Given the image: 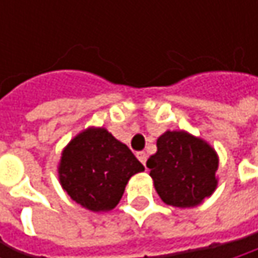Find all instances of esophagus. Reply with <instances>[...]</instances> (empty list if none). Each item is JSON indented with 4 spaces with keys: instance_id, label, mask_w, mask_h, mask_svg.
<instances>
[{
    "instance_id": "esophagus-1",
    "label": "esophagus",
    "mask_w": 258,
    "mask_h": 258,
    "mask_svg": "<svg viewBox=\"0 0 258 258\" xmlns=\"http://www.w3.org/2000/svg\"><path fill=\"white\" fill-rule=\"evenodd\" d=\"M136 157L139 158V161L145 166L146 164V152L145 151H139L137 154H136Z\"/></svg>"
}]
</instances>
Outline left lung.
<instances>
[{
	"label": "left lung",
	"instance_id": "left-lung-1",
	"mask_svg": "<svg viewBox=\"0 0 258 258\" xmlns=\"http://www.w3.org/2000/svg\"><path fill=\"white\" fill-rule=\"evenodd\" d=\"M146 166L161 200L176 208L199 205L217 186L215 151L185 131H166L158 137L157 152Z\"/></svg>",
	"mask_w": 258,
	"mask_h": 258
}]
</instances>
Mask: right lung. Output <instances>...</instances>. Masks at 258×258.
<instances>
[{
  "label": "right lung",
  "mask_w": 258,
  "mask_h": 258,
  "mask_svg": "<svg viewBox=\"0 0 258 258\" xmlns=\"http://www.w3.org/2000/svg\"><path fill=\"white\" fill-rule=\"evenodd\" d=\"M145 170L127 145L107 130L89 128L64 149L59 180L67 194L83 208L100 212L113 209L128 179Z\"/></svg>",
  "instance_id": "add662e5"
}]
</instances>
